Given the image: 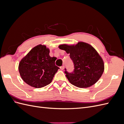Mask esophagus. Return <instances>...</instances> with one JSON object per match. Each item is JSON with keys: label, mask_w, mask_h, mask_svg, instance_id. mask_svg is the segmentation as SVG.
I'll return each instance as SVG.
<instances>
[{"label": "esophagus", "mask_w": 124, "mask_h": 124, "mask_svg": "<svg viewBox=\"0 0 124 124\" xmlns=\"http://www.w3.org/2000/svg\"><path fill=\"white\" fill-rule=\"evenodd\" d=\"M64 68H65L64 66H62L60 67V69H61V70H63V69H64Z\"/></svg>", "instance_id": "34e87169"}]
</instances>
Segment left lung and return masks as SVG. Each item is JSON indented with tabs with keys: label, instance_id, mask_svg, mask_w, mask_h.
<instances>
[{
	"label": "left lung",
	"instance_id": "left-lung-1",
	"mask_svg": "<svg viewBox=\"0 0 124 124\" xmlns=\"http://www.w3.org/2000/svg\"><path fill=\"white\" fill-rule=\"evenodd\" d=\"M73 61L74 71L66 76L71 84L79 88H87L95 84L102 76L104 63L101 56L89 44L80 41L76 44L59 45Z\"/></svg>",
	"mask_w": 124,
	"mask_h": 124
}]
</instances>
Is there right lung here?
Returning a JSON list of instances; mask_svg holds the SVG:
<instances>
[{"mask_svg":"<svg viewBox=\"0 0 124 124\" xmlns=\"http://www.w3.org/2000/svg\"><path fill=\"white\" fill-rule=\"evenodd\" d=\"M49 53V48L39 44L21 60L18 71L26 83L33 87L41 88L51 83L59 68L55 65L56 58L51 57Z\"/></svg>","mask_w":124,"mask_h":124,"instance_id":"right-lung-1","label":"right lung"}]
</instances>
